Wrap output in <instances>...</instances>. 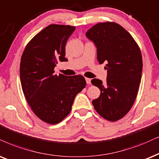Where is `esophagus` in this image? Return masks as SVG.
Listing matches in <instances>:
<instances>
[{
  "label": "esophagus",
  "mask_w": 159,
  "mask_h": 159,
  "mask_svg": "<svg viewBox=\"0 0 159 159\" xmlns=\"http://www.w3.org/2000/svg\"><path fill=\"white\" fill-rule=\"evenodd\" d=\"M86 82L87 84H91V79H90V78H86Z\"/></svg>",
  "instance_id": "34e87169"
}]
</instances>
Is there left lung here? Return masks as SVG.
Here are the masks:
<instances>
[{
  "label": "left lung",
  "instance_id": "obj_1",
  "mask_svg": "<svg viewBox=\"0 0 159 159\" xmlns=\"http://www.w3.org/2000/svg\"><path fill=\"white\" fill-rule=\"evenodd\" d=\"M86 36L97 47L99 64L107 63L106 83L92 80L100 90L92 104L104 119L117 121L130 111L137 96L142 72L141 51L132 36L114 22L96 24Z\"/></svg>",
  "mask_w": 159,
  "mask_h": 159
}]
</instances>
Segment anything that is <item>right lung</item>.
Returning a JSON list of instances; mask_svg holds the SVG:
<instances>
[{
  "mask_svg": "<svg viewBox=\"0 0 159 159\" xmlns=\"http://www.w3.org/2000/svg\"><path fill=\"white\" fill-rule=\"evenodd\" d=\"M75 26L51 24L35 35L21 56L22 89L32 111L43 122L55 125L70 114L74 99L86 86L83 75H56L54 67L67 61L65 45Z\"/></svg>",
  "mask_w": 159,
  "mask_h": 159,
  "instance_id": "obj_1",
  "label": "right lung"
}]
</instances>
